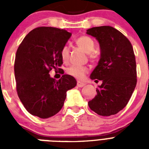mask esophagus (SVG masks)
<instances>
[{
    "label": "esophagus",
    "mask_w": 149,
    "mask_h": 149,
    "mask_svg": "<svg viewBox=\"0 0 149 149\" xmlns=\"http://www.w3.org/2000/svg\"><path fill=\"white\" fill-rule=\"evenodd\" d=\"M86 85L85 83L84 82H81V81H77V86H79V87H83Z\"/></svg>",
    "instance_id": "1"
}]
</instances>
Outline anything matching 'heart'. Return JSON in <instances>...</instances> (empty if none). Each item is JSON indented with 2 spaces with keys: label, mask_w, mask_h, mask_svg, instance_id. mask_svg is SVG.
Wrapping results in <instances>:
<instances>
[{
  "label": "heart",
  "mask_w": 149,
  "mask_h": 149,
  "mask_svg": "<svg viewBox=\"0 0 149 149\" xmlns=\"http://www.w3.org/2000/svg\"><path fill=\"white\" fill-rule=\"evenodd\" d=\"M75 42L80 49L85 52L89 54V57L91 60H95L97 58V55L94 52L96 44L94 41L88 36H80L76 39ZM70 56V49L67 45L63 46L61 49L60 56L64 63H67ZM89 71L88 66L86 65H71L66 70V72L77 79H83L86 72Z\"/></svg>",
  "instance_id": "b5f03b06"
}]
</instances>
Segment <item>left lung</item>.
<instances>
[{"mask_svg": "<svg viewBox=\"0 0 149 149\" xmlns=\"http://www.w3.org/2000/svg\"><path fill=\"white\" fill-rule=\"evenodd\" d=\"M86 34L96 38L100 49V60L91 79L102 81L88 105L99 115H113L127 105L136 86L133 47L120 31L111 26L94 27L86 30Z\"/></svg>", "mask_w": 149, "mask_h": 149, "instance_id": "obj_1", "label": "left lung"}]
</instances>
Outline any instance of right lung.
<instances>
[{
    "label": "right lung",
    "instance_id": "add662e5",
    "mask_svg": "<svg viewBox=\"0 0 149 149\" xmlns=\"http://www.w3.org/2000/svg\"><path fill=\"white\" fill-rule=\"evenodd\" d=\"M72 36L64 29L38 27L29 32L19 45L15 62L18 97L29 113L49 118L63 107L66 92L77 80L65 74L58 80L50 77L52 70L59 69L60 52Z\"/></svg>",
    "mask_w": 149,
    "mask_h": 149
}]
</instances>
